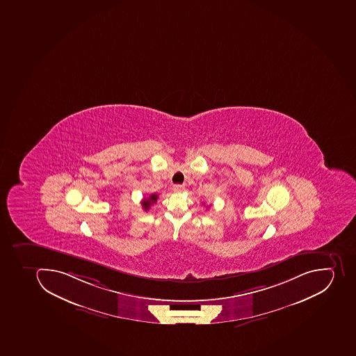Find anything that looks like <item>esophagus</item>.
Returning a JSON list of instances; mask_svg holds the SVG:
<instances>
[{
  "label": "esophagus",
  "mask_w": 356,
  "mask_h": 356,
  "mask_svg": "<svg viewBox=\"0 0 356 356\" xmlns=\"http://www.w3.org/2000/svg\"><path fill=\"white\" fill-rule=\"evenodd\" d=\"M172 191H174L175 193H181V191H184V186L175 185L174 188H172Z\"/></svg>",
  "instance_id": "1"
}]
</instances>
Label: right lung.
<instances>
[{
    "instance_id": "obj_1",
    "label": "right lung",
    "mask_w": 356,
    "mask_h": 356,
    "mask_svg": "<svg viewBox=\"0 0 356 356\" xmlns=\"http://www.w3.org/2000/svg\"><path fill=\"white\" fill-rule=\"evenodd\" d=\"M158 200V194H152L150 196L147 197V198H145V200H142V207L145 209V211H149L150 209V206Z\"/></svg>"
}]
</instances>
